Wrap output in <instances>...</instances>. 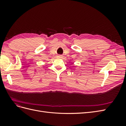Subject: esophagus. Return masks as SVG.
<instances>
[{
    "label": "esophagus",
    "mask_w": 126,
    "mask_h": 126,
    "mask_svg": "<svg viewBox=\"0 0 126 126\" xmlns=\"http://www.w3.org/2000/svg\"><path fill=\"white\" fill-rule=\"evenodd\" d=\"M58 57H59V58H63L62 56H58Z\"/></svg>",
    "instance_id": "1"
}]
</instances>
